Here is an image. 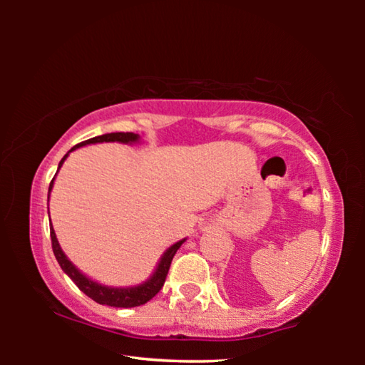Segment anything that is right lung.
<instances>
[{"label": "right lung", "instance_id": "add662e5", "mask_svg": "<svg viewBox=\"0 0 365 365\" xmlns=\"http://www.w3.org/2000/svg\"><path fill=\"white\" fill-rule=\"evenodd\" d=\"M114 141H117V143H123V145L140 143V135L132 133V132H127V133L115 132V133H104V135H100V137L82 141V143L73 146L71 151H67L66 156L61 159V163L58 165V172L61 168H63L64 160L67 159V156H69V153L76 151L77 148L86 146V145H95V143H114ZM54 178H56V175H54ZM54 178L51 180V183H49L48 201H49V193H51L53 185H54ZM48 215H49V207H48ZM49 233H51L53 252L58 259L61 269H63L66 274L71 277V280L76 283V285L82 289V292L88 296V298H91L96 302H100V304L110 306V307H137V306L145 304V302L153 299L164 285L165 277H168V272L170 267V262H172V259H174L177 250L180 248V246L185 243V240H187V238H183V240H180V242H177L172 246H169V248L164 251V255L160 256V259L158 261L156 269H154L153 274L148 277L145 282H141V283H138V285H133V287H109V285H103V283L96 282L93 279H90V277H86L83 272H80L76 265L69 261V257L66 256V252L63 251V248H61V245L58 242L53 224L49 225Z\"/></svg>", "mask_w": 365, "mask_h": 365}]
</instances>
